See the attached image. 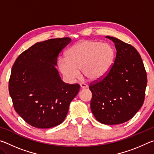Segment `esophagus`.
Wrapping results in <instances>:
<instances>
[{
  "mask_svg": "<svg viewBox=\"0 0 154 154\" xmlns=\"http://www.w3.org/2000/svg\"><path fill=\"white\" fill-rule=\"evenodd\" d=\"M80 87L82 89H85V88H88V85L85 84V83H81L80 84Z\"/></svg>",
  "mask_w": 154,
  "mask_h": 154,
  "instance_id": "1",
  "label": "esophagus"
}]
</instances>
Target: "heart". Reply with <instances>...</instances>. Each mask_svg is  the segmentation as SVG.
Here are the masks:
<instances>
[{"label":"heart","instance_id":"1","mask_svg":"<svg viewBox=\"0 0 154 154\" xmlns=\"http://www.w3.org/2000/svg\"><path fill=\"white\" fill-rule=\"evenodd\" d=\"M115 51L110 44L95 41H83L75 44L66 52V58L58 62V69L65 79L73 82L83 76L90 81H98L110 71Z\"/></svg>","mask_w":154,"mask_h":154}]
</instances>
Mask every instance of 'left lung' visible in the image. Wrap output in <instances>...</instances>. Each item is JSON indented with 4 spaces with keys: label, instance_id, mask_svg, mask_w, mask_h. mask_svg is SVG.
Listing matches in <instances>:
<instances>
[{
    "label": "left lung",
    "instance_id": "left-lung-1",
    "mask_svg": "<svg viewBox=\"0 0 154 154\" xmlns=\"http://www.w3.org/2000/svg\"><path fill=\"white\" fill-rule=\"evenodd\" d=\"M114 64L102 79L91 84V110L101 124L116 125L131 119L141 107L147 79L140 54L133 46L113 36Z\"/></svg>",
    "mask_w": 154,
    "mask_h": 154
}]
</instances>
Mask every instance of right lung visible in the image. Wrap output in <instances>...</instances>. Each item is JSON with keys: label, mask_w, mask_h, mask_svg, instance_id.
Returning <instances> with one entry per match:
<instances>
[{"label": "right lung", "mask_w": 154, "mask_h": 154, "mask_svg": "<svg viewBox=\"0 0 154 154\" xmlns=\"http://www.w3.org/2000/svg\"><path fill=\"white\" fill-rule=\"evenodd\" d=\"M71 41L65 37L36 43L22 52L12 67L9 91L14 109L33 127L60 124L79 92V85L62 82L56 68L60 52Z\"/></svg>", "instance_id": "1"}]
</instances>
